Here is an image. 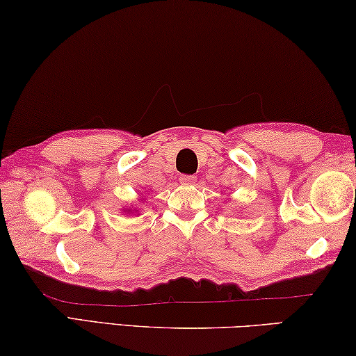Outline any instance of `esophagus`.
I'll return each mask as SVG.
<instances>
[{
    "label": "esophagus",
    "instance_id": "34e87169",
    "mask_svg": "<svg viewBox=\"0 0 356 356\" xmlns=\"http://www.w3.org/2000/svg\"><path fill=\"white\" fill-rule=\"evenodd\" d=\"M179 180L182 185H193L196 182V176H188V174H184V176H180Z\"/></svg>",
    "mask_w": 356,
    "mask_h": 356
}]
</instances>
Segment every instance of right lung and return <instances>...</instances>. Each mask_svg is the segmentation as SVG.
<instances>
[{"mask_svg": "<svg viewBox=\"0 0 356 356\" xmlns=\"http://www.w3.org/2000/svg\"><path fill=\"white\" fill-rule=\"evenodd\" d=\"M129 211H131V213H134V211H132V210H127V213H129Z\"/></svg>", "mask_w": 356, "mask_h": 356, "instance_id": "right-lung-1", "label": "right lung"}]
</instances>
